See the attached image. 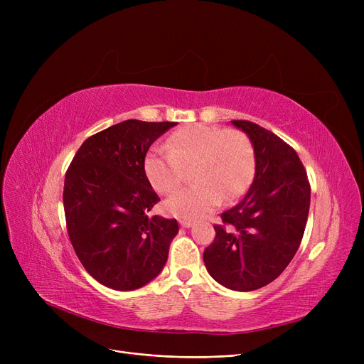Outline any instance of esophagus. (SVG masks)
Segmentation results:
<instances>
[{"mask_svg":"<svg viewBox=\"0 0 364 364\" xmlns=\"http://www.w3.org/2000/svg\"><path fill=\"white\" fill-rule=\"evenodd\" d=\"M180 225L184 227V228H190V227L193 225V223L190 221V220H180Z\"/></svg>","mask_w":364,"mask_h":364,"instance_id":"obj_1","label":"esophagus"}]
</instances>
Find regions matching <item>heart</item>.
<instances>
[{
	"instance_id": "b5f03b06",
	"label": "heart",
	"mask_w": 364,
	"mask_h": 364,
	"mask_svg": "<svg viewBox=\"0 0 364 364\" xmlns=\"http://www.w3.org/2000/svg\"><path fill=\"white\" fill-rule=\"evenodd\" d=\"M168 146H153L144 158V174L159 193H172L193 166V186L178 190L165 202V211L181 220L200 218L223 199L232 202L250 188L255 172L254 147L243 132L215 125L177 129Z\"/></svg>"
}]
</instances>
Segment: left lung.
I'll list each match as a JSON object with an SVG mask.
<instances>
[{
    "label": "left lung",
    "mask_w": 364,
    "mask_h": 364,
    "mask_svg": "<svg viewBox=\"0 0 364 364\" xmlns=\"http://www.w3.org/2000/svg\"><path fill=\"white\" fill-rule=\"evenodd\" d=\"M250 137L255 177L245 198L221 214L203 252L208 273L224 288L250 292L277 279L301 245L311 188L296 151L272 131L232 121Z\"/></svg>",
    "instance_id": "left-lung-1"
}]
</instances>
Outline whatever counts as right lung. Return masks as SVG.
<instances>
[{"label":"right lung","mask_w":364,"mask_h":364,"mask_svg":"<svg viewBox=\"0 0 364 364\" xmlns=\"http://www.w3.org/2000/svg\"><path fill=\"white\" fill-rule=\"evenodd\" d=\"M177 122L128 119L88 137L68 168V235L84 269L114 291L155 279L168 259L177 220L147 213L161 199L144 174L149 147Z\"/></svg>","instance_id":"right-lung-1"}]
</instances>
